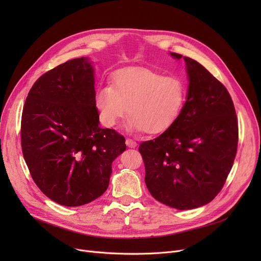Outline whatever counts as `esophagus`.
Returning a JSON list of instances; mask_svg holds the SVG:
<instances>
[{
    "label": "esophagus",
    "instance_id": "obj_1",
    "mask_svg": "<svg viewBox=\"0 0 261 261\" xmlns=\"http://www.w3.org/2000/svg\"><path fill=\"white\" fill-rule=\"evenodd\" d=\"M126 145H127L129 148H135L136 146H138V144H136V142H134V141L131 140V139H127V140H126Z\"/></svg>",
    "mask_w": 261,
    "mask_h": 261
}]
</instances>
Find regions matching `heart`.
I'll return each mask as SVG.
<instances>
[{
    "instance_id": "heart-1",
    "label": "heart",
    "mask_w": 261,
    "mask_h": 261,
    "mask_svg": "<svg viewBox=\"0 0 261 261\" xmlns=\"http://www.w3.org/2000/svg\"><path fill=\"white\" fill-rule=\"evenodd\" d=\"M186 95L187 87L181 77L131 67L113 76V86L96 89L94 101L103 126H116L129 111L128 130L159 134L179 118Z\"/></svg>"
}]
</instances>
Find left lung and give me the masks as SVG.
I'll list each match as a JSON object with an SVG mask.
<instances>
[{"mask_svg": "<svg viewBox=\"0 0 261 261\" xmlns=\"http://www.w3.org/2000/svg\"><path fill=\"white\" fill-rule=\"evenodd\" d=\"M175 59L182 55L170 53ZM188 91L182 113L156 139L143 142L145 183L151 196L179 211L210 203L234 163L238 122L230 95L196 60L184 57Z\"/></svg>", "mask_w": 261, "mask_h": 261, "instance_id": "left-lung-1", "label": "left lung"}]
</instances>
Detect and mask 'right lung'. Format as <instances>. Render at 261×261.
Here are the masks:
<instances>
[{
	"label": "right lung",
	"mask_w": 261,
	"mask_h": 261,
	"mask_svg": "<svg viewBox=\"0 0 261 261\" xmlns=\"http://www.w3.org/2000/svg\"><path fill=\"white\" fill-rule=\"evenodd\" d=\"M93 63L68 60L41 76L23 108L21 144L42 193L64 206H80L107 190L125 138L102 129L95 107Z\"/></svg>",
	"instance_id": "right-lung-1"
}]
</instances>
